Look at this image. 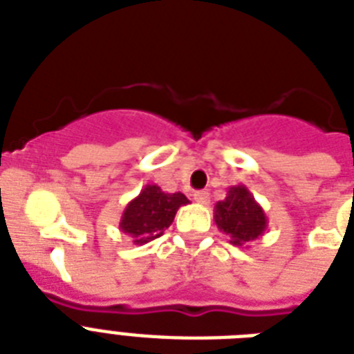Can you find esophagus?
I'll use <instances>...</instances> for the list:
<instances>
[{
	"mask_svg": "<svg viewBox=\"0 0 354 354\" xmlns=\"http://www.w3.org/2000/svg\"><path fill=\"white\" fill-rule=\"evenodd\" d=\"M193 196H194V202H198V204L202 205L209 204V193H207V191H196Z\"/></svg>",
	"mask_w": 354,
	"mask_h": 354,
	"instance_id": "obj_1",
	"label": "esophagus"
}]
</instances>
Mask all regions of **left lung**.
Instances as JSON below:
<instances>
[{
  "label": "left lung",
  "mask_w": 354,
  "mask_h": 354,
  "mask_svg": "<svg viewBox=\"0 0 354 354\" xmlns=\"http://www.w3.org/2000/svg\"><path fill=\"white\" fill-rule=\"evenodd\" d=\"M215 224L233 246L248 248L264 235L268 218L246 185H233L226 198L215 204Z\"/></svg>",
  "instance_id": "1"
}]
</instances>
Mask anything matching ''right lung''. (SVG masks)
<instances>
[{"mask_svg": "<svg viewBox=\"0 0 354 354\" xmlns=\"http://www.w3.org/2000/svg\"><path fill=\"white\" fill-rule=\"evenodd\" d=\"M187 204L185 194L165 193L156 183H147L122 211L119 230L132 236L133 244L141 246L163 235L174 221L176 211Z\"/></svg>", "mask_w": 354, "mask_h": 354, "instance_id": "1", "label": "right lung"}]
</instances>
